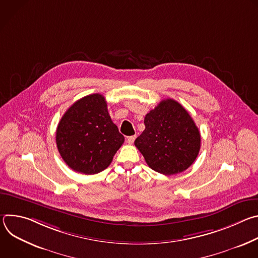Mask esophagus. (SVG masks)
Wrapping results in <instances>:
<instances>
[{"label": "esophagus", "mask_w": 258, "mask_h": 258, "mask_svg": "<svg viewBox=\"0 0 258 258\" xmlns=\"http://www.w3.org/2000/svg\"><path fill=\"white\" fill-rule=\"evenodd\" d=\"M136 140V136H131V137H126V142L128 144H133Z\"/></svg>", "instance_id": "obj_1"}]
</instances>
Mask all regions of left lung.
<instances>
[{"instance_id": "1", "label": "left lung", "mask_w": 258, "mask_h": 258, "mask_svg": "<svg viewBox=\"0 0 258 258\" xmlns=\"http://www.w3.org/2000/svg\"><path fill=\"white\" fill-rule=\"evenodd\" d=\"M135 145L153 170L171 175L190 167L200 150L201 137L189 112L172 99L162 100L144 119Z\"/></svg>"}]
</instances>
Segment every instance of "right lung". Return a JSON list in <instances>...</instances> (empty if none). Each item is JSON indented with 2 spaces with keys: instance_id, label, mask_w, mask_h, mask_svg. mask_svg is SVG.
Returning <instances> with one entry per match:
<instances>
[{
  "instance_id": "1",
  "label": "right lung",
  "mask_w": 258,
  "mask_h": 258,
  "mask_svg": "<svg viewBox=\"0 0 258 258\" xmlns=\"http://www.w3.org/2000/svg\"><path fill=\"white\" fill-rule=\"evenodd\" d=\"M124 142L108 113L104 96L93 94L73 103L56 131L58 151L77 172L95 174L109 166Z\"/></svg>"
}]
</instances>
